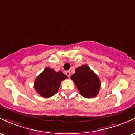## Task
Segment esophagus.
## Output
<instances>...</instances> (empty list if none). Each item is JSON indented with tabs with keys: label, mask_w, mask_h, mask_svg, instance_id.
Segmentation results:
<instances>
[{
	"label": "esophagus",
	"mask_w": 135,
	"mask_h": 135,
	"mask_svg": "<svg viewBox=\"0 0 135 135\" xmlns=\"http://www.w3.org/2000/svg\"><path fill=\"white\" fill-rule=\"evenodd\" d=\"M65 74L67 75L68 77H70V70L66 71V72H65Z\"/></svg>",
	"instance_id": "1"
}]
</instances>
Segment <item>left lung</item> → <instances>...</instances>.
Listing matches in <instances>:
<instances>
[{
    "label": "left lung",
    "instance_id": "obj_1",
    "mask_svg": "<svg viewBox=\"0 0 135 135\" xmlns=\"http://www.w3.org/2000/svg\"><path fill=\"white\" fill-rule=\"evenodd\" d=\"M70 78L84 97L92 98L98 94L100 87V79L88 65H83L75 69V73Z\"/></svg>",
    "mask_w": 135,
    "mask_h": 135
}]
</instances>
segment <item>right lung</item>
Instances as JSON below:
<instances>
[{
  "instance_id": "right-lung-1",
  "label": "right lung",
  "mask_w": 135,
  "mask_h": 135,
  "mask_svg": "<svg viewBox=\"0 0 135 135\" xmlns=\"http://www.w3.org/2000/svg\"><path fill=\"white\" fill-rule=\"evenodd\" d=\"M66 78L68 77L61 71L57 72L47 67L36 78L34 88L41 97L49 98L57 92L61 82Z\"/></svg>"
}]
</instances>
